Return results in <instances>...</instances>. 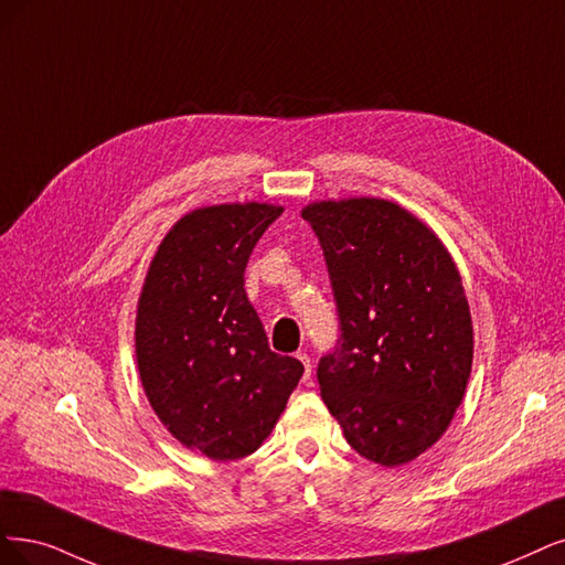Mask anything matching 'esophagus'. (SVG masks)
Segmentation results:
<instances>
[{"label":"esophagus","instance_id":"1","mask_svg":"<svg viewBox=\"0 0 565 565\" xmlns=\"http://www.w3.org/2000/svg\"><path fill=\"white\" fill-rule=\"evenodd\" d=\"M298 361L305 365V374H302V382L305 384H309L311 382V361H309V356L307 353H298Z\"/></svg>","mask_w":565,"mask_h":565}]
</instances>
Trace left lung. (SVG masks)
I'll return each instance as SVG.
<instances>
[{
	"instance_id": "left-lung-1",
	"label": "left lung",
	"mask_w": 565,
	"mask_h": 565,
	"mask_svg": "<svg viewBox=\"0 0 565 565\" xmlns=\"http://www.w3.org/2000/svg\"><path fill=\"white\" fill-rule=\"evenodd\" d=\"M302 218L319 237L340 335L317 380L347 443L403 466L437 443L461 405L472 321L458 269L430 230L374 198L317 202Z\"/></svg>"
}]
</instances>
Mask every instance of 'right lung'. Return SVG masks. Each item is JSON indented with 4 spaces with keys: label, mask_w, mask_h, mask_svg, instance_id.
<instances>
[{
    "label": "right lung",
    "mask_w": 565,
    "mask_h": 565,
    "mask_svg": "<svg viewBox=\"0 0 565 565\" xmlns=\"http://www.w3.org/2000/svg\"><path fill=\"white\" fill-rule=\"evenodd\" d=\"M271 204L195 209L167 235L137 309V363L158 419L214 461L256 451L275 428L302 363L269 349L244 269Z\"/></svg>",
    "instance_id": "add662e5"
}]
</instances>
